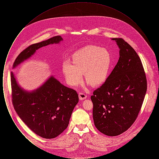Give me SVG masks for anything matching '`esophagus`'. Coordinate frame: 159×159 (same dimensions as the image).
Instances as JSON below:
<instances>
[{
    "label": "esophagus",
    "mask_w": 159,
    "mask_h": 159,
    "mask_svg": "<svg viewBox=\"0 0 159 159\" xmlns=\"http://www.w3.org/2000/svg\"><path fill=\"white\" fill-rule=\"evenodd\" d=\"M79 99L80 100H83V99L86 98L87 96L85 93H84L83 92H79Z\"/></svg>",
    "instance_id": "1"
}]
</instances>
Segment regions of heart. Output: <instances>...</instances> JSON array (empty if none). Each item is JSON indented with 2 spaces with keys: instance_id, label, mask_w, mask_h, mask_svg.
Wrapping results in <instances>:
<instances>
[{
  "instance_id": "obj_1",
  "label": "heart",
  "mask_w": 159,
  "mask_h": 159,
  "mask_svg": "<svg viewBox=\"0 0 159 159\" xmlns=\"http://www.w3.org/2000/svg\"><path fill=\"white\" fill-rule=\"evenodd\" d=\"M111 64V53L106 48L96 45L84 46L71 57V62H64L62 71L68 84L76 86L85 81L92 86H98L106 81Z\"/></svg>"
}]
</instances>
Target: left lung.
Wrapping results in <instances>:
<instances>
[{
  "instance_id": "1",
  "label": "left lung",
  "mask_w": 159,
  "mask_h": 159,
  "mask_svg": "<svg viewBox=\"0 0 159 159\" xmlns=\"http://www.w3.org/2000/svg\"><path fill=\"white\" fill-rule=\"evenodd\" d=\"M112 40L120 48L119 59L91 97L95 126L111 136L120 135L135 122L147 89L144 67L135 51L122 38Z\"/></svg>"
}]
</instances>
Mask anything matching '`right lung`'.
Returning a JSON list of instances; mask_svg holds the SVG:
<instances>
[{"instance_id":"add662e5","label":"right lung","mask_w":159,"mask_h":159,"mask_svg":"<svg viewBox=\"0 0 159 159\" xmlns=\"http://www.w3.org/2000/svg\"><path fill=\"white\" fill-rule=\"evenodd\" d=\"M62 40L60 36H57L28 46L16 57L13 67L30 58L40 48L58 43ZM11 82L15 111L33 132L46 139H52L67 128L73 110L79 102L75 90L64 86L53 76L31 92L19 86L12 72Z\"/></svg>"}]
</instances>
